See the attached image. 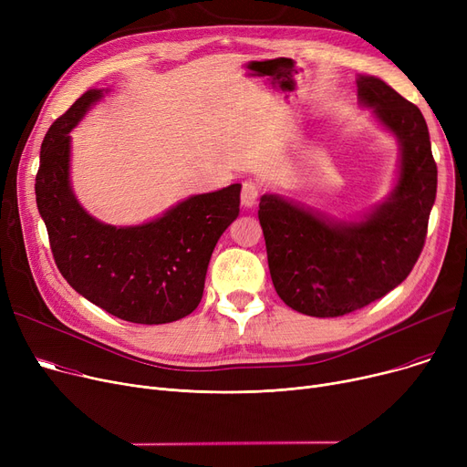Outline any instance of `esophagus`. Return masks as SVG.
<instances>
[{
	"mask_svg": "<svg viewBox=\"0 0 467 467\" xmlns=\"http://www.w3.org/2000/svg\"><path fill=\"white\" fill-rule=\"evenodd\" d=\"M257 199H259V187H257V183L252 182V180L250 182H244L242 194H240L242 206L244 208H252V206H255Z\"/></svg>",
	"mask_w": 467,
	"mask_h": 467,
	"instance_id": "34e87169",
	"label": "esophagus"
}]
</instances>
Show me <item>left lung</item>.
<instances>
[{"label":"left lung","mask_w":467,"mask_h":467,"mask_svg":"<svg viewBox=\"0 0 467 467\" xmlns=\"http://www.w3.org/2000/svg\"><path fill=\"white\" fill-rule=\"evenodd\" d=\"M358 102L400 143L398 176L386 201L358 215L324 212L266 192L259 202L268 268L280 299L306 316L337 317L398 287L428 233L437 166L420 109L375 76H358Z\"/></svg>","instance_id":"left-lung-1"}]
</instances>
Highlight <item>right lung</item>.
<instances>
[{"label":"right lung","instance_id":"obj_1","mask_svg":"<svg viewBox=\"0 0 467 467\" xmlns=\"http://www.w3.org/2000/svg\"><path fill=\"white\" fill-rule=\"evenodd\" d=\"M104 96L87 90L41 143L36 201L58 271L79 296L132 324H170L199 306L219 236L238 217L240 183L192 194L141 225L92 217L69 180L71 136Z\"/></svg>","mask_w":467,"mask_h":467}]
</instances>
